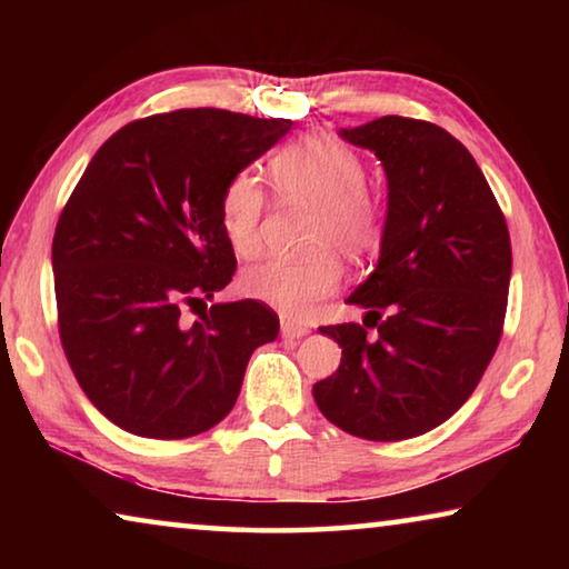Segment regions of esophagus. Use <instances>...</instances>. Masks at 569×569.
Returning <instances> with one entry per match:
<instances>
[{
	"label": "esophagus",
	"instance_id": "esophagus-1",
	"mask_svg": "<svg viewBox=\"0 0 569 569\" xmlns=\"http://www.w3.org/2000/svg\"><path fill=\"white\" fill-rule=\"evenodd\" d=\"M311 331L308 326L298 323V321H291V319H283L281 321V336L283 339H303V336Z\"/></svg>",
	"mask_w": 569,
	"mask_h": 569
}]
</instances>
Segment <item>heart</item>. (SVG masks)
<instances>
[{
  "label": "heart",
  "mask_w": 569,
  "mask_h": 569,
  "mask_svg": "<svg viewBox=\"0 0 569 569\" xmlns=\"http://www.w3.org/2000/svg\"><path fill=\"white\" fill-rule=\"evenodd\" d=\"M271 180L286 203L316 208L311 248L306 261H266L240 276L248 298L268 303L288 316L311 311L341 283V263L333 250L359 261L379 246L381 206L363 188L361 158L329 134L293 142L271 160ZM263 190L250 176H236L220 198V226L228 246L240 258L261 250Z\"/></svg>",
  "instance_id": "1"
}]
</instances>
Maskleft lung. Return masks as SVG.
<instances>
[{"label":"left lung","instance_id":"1","mask_svg":"<svg viewBox=\"0 0 569 569\" xmlns=\"http://www.w3.org/2000/svg\"><path fill=\"white\" fill-rule=\"evenodd\" d=\"M339 134L381 160L387 220L377 268L346 298L366 308L363 326L319 329L341 346V363L313 383V399L353 437L411 439L447 421L492 361L509 230L475 158L439 124L387 114Z\"/></svg>","mask_w":569,"mask_h":569}]
</instances>
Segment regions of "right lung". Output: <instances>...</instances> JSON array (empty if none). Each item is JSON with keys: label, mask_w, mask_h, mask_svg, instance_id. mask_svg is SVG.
I'll use <instances>...</instances> for the list:
<instances>
[{"label": "right lung", "mask_w": 569, "mask_h": 569, "mask_svg": "<svg viewBox=\"0 0 569 569\" xmlns=\"http://www.w3.org/2000/svg\"><path fill=\"white\" fill-rule=\"evenodd\" d=\"M291 124L216 108L134 120L94 152L67 200L52 240L62 349L88 399L130 435L216 427L250 353L276 341L268 306L208 301L236 271L223 190Z\"/></svg>", "instance_id": "right-lung-1"}]
</instances>
